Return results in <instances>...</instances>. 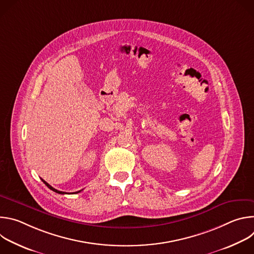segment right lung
I'll list each match as a JSON object with an SVG mask.
<instances>
[{
  "instance_id": "add662e5",
  "label": "right lung",
  "mask_w": 254,
  "mask_h": 254,
  "mask_svg": "<svg viewBox=\"0 0 254 254\" xmlns=\"http://www.w3.org/2000/svg\"><path fill=\"white\" fill-rule=\"evenodd\" d=\"M41 180H42V181H43V183H44V184H45V185H46V186H47V187H48V188H49V189H50V190H52V191H54V192H55V193H58V194H67V193H65V192H62V191H58V190H56V189H55V188H53V187H52V186H50V185H49V184H48V183H47V182H46V181H44V180H43V179H41ZM79 192H80V191H78V192H75V193H79ZM73 194H74V193H73Z\"/></svg>"
}]
</instances>
